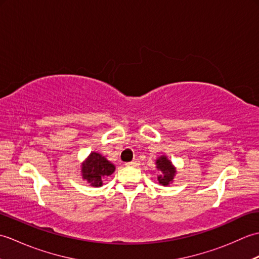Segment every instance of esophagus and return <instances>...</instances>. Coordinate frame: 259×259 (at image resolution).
<instances>
[{"mask_svg": "<svg viewBox=\"0 0 259 259\" xmlns=\"http://www.w3.org/2000/svg\"><path fill=\"white\" fill-rule=\"evenodd\" d=\"M140 164V161L138 160V159H134L133 161L131 162H126L125 166H129V167H138Z\"/></svg>", "mask_w": 259, "mask_h": 259, "instance_id": "1", "label": "esophagus"}]
</instances>
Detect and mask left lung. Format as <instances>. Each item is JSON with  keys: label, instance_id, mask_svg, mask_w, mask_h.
Instances as JSON below:
<instances>
[{"label": "left lung", "instance_id": "obj_1", "mask_svg": "<svg viewBox=\"0 0 259 259\" xmlns=\"http://www.w3.org/2000/svg\"><path fill=\"white\" fill-rule=\"evenodd\" d=\"M156 167L159 170L158 181L162 186H169L174 183V178L177 174V168L174 166L171 160H169L167 156H160L157 158Z\"/></svg>", "mask_w": 259, "mask_h": 259}]
</instances>
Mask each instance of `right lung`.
I'll list each match as a JSON object with an SVG mask.
<instances>
[{"mask_svg": "<svg viewBox=\"0 0 259 259\" xmlns=\"http://www.w3.org/2000/svg\"><path fill=\"white\" fill-rule=\"evenodd\" d=\"M115 167L101 153L91 152L81 163V177L92 187H101L103 179L114 172Z\"/></svg>", "mask_w": 259, "mask_h": 259, "instance_id": "1", "label": "right lung"}]
</instances>
